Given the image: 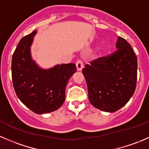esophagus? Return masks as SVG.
<instances>
[{"mask_svg": "<svg viewBox=\"0 0 149 149\" xmlns=\"http://www.w3.org/2000/svg\"><path fill=\"white\" fill-rule=\"evenodd\" d=\"M76 68H77V70L81 71L84 67L83 62H82L81 61H77V62H76Z\"/></svg>", "mask_w": 149, "mask_h": 149, "instance_id": "34e87169", "label": "esophagus"}]
</instances>
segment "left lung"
<instances>
[{
	"instance_id": "obj_1",
	"label": "left lung",
	"mask_w": 149,
	"mask_h": 149,
	"mask_svg": "<svg viewBox=\"0 0 149 149\" xmlns=\"http://www.w3.org/2000/svg\"><path fill=\"white\" fill-rule=\"evenodd\" d=\"M115 53L86 65L82 70L88 100L97 109L115 112L128 102L137 81V57L125 39L118 37Z\"/></svg>"
}]
</instances>
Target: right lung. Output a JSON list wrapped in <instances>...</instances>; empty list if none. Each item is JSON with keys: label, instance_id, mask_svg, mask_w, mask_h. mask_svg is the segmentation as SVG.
<instances>
[{"label": "right lung", "instance_id": "right-lung-1", "mask_svg": "<svg viewBox=\"0 0 149 149\" xmlns=\"http://www.w3.org/2000/svg\"><path fill=\"white\" fill-rule=\"evenodd\" d=\"M34 30L24 37L12 57L13 88L20 101L34 113H49L59 109L65 99V88L76 71L74 63L56 65L48 69L32 59L31 46Z\"/></svg>", "mask_w": 149, "mask_h": 149}]
</instances>
